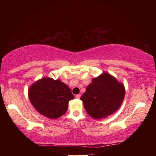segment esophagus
<instances>
[{
  "mask_svg": "<svg viewBox=\"0 0 156 156\" xmlns=\"http://www.w3.org/2000/svg\"><path fill=\"white\" fill-rule=\"evenodd\" d=\"M76 98H80V94L76 95Z\"/></svg>",
  "mask_w": 156,
  "mask_h": 156,
  "instance_id": "1",
  "label": "esophagus"
}]
</instances>
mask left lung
<instances>
[{
    "instance_id": "left-lung-1",
    "label": "left lung",
    "mask_w": 156,
    "mask_h": 156,
    "mask_svg": "<svg viewBox=\"0 0 156 156\" xmlns=\"http://www.w3.org/2000/svg\"><path fill=\"white\" fill-rule=\"evenodd\" d=\"M125 94L124 84L109 73L104 72L92 79L80 100L91 117L102 119L119 109Z\"/></svg>"
}]
</instances>
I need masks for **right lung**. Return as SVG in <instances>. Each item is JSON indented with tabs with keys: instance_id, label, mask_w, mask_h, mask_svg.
Segmentation results:
<instances>
[{
	"instance_id": "obj_1",
	"label": "right lung",
	"mask_w": 156,
	"mask_h": 156,
	"mask_svg": "<svg viewBox=\"0 0 156 156\" xmlns=\"http://www.w3.org/2000/svg\"><path fill=\"white\" fill-rule=\"evenodd\" d=\"M28 96L37 112L49 119L64 115L69 101L74 98L67 84L51 78H43L34 83L28 89Z\"/></svg>"
}]
</instances>
